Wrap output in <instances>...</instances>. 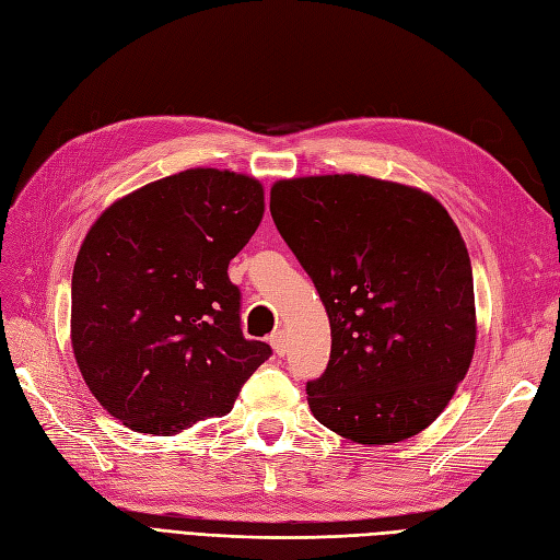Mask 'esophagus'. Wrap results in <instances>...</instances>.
Wrapping results in <instances>:
<instances>
[{
  "mask_svg": "<svg viewBox=\"0 0 560 560\" xmlns=\"http://www.w3.org/2000/svg\"><path fill=\"white\" fill-rule=\"evenodd\" d=\"M271 345H273V350L282 357V354H284V350H287V338H284V331H276V334L271 336Z\"/></svg>",
  "mask_w": 560,
  "mask_h": 560,
  "instance_id": "34e87169",
  "label": "esophagus"
}]
</instances>
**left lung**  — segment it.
Instances as JSON below:
<instances>
[{
  "label": "left lung",
  "mask_w": 560,
  "mask_h": 560,
  "mask_svg": "<svg viewBox=\"0 0 560 560\" xmlns=\"http://www.w3.org/2000/svg\"><path fill=\"white\" fill-rule=\"evenodd\" d=\"M271 215L331 324V359L307 382L326 429L392 445L447 408L475 354L468 247L438 199L357 173L278 180Z\"/></svg>",
  "instance_id": "obj_1"
}]
</instances>
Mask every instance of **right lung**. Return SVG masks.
<instances>
[{
    "label": "right lung",
    "instance_id": "right-lung-1",
    "mask_svg": "<svg viewBox=\"0 0 560 560\" xmlns=\"http://www.w3.org/2000/svg\"><path fill=\"white\" fill-rule=\"evenodd\" d=\"M264 218L245 173L187 168L113 201L71 278V347L102 408L127 429L176 435L222 417L271 357L241 331L226 268Z\"/></svg>",
    "mask_w": 560,
    "mask_h": 560
}]
</instances>
